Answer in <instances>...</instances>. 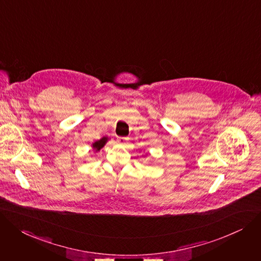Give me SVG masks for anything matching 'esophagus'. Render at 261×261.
Segmentation results:
<instances>
[{"label":"esophagus","mask_w":261,"mask_h":261,"mask_svg":"<svg viewBox=\"0 0 261 261\" xmlns=\"http://www.w3.org/2000/svg\"><path fill=\"white\" fill-rule=\"evenodd\" d=\"M117 141L121 145H126L127 144V138L126 137H117Z\"/></svg>","instance_id":"34e87169"}]
</instances>
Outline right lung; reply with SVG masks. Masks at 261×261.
Instances as JSON below:
<instances>
[{
    "mask_svg": "<svg viewBox=\"0 0 261 261\" xmlns=\"http://www.w3.org/2000/svg\"><path fill=\"white\" fill-rule=\"evenodd\" d=\"M108 140H109V138H108L107 136H104V137H102L101 139H99V140H97V141H94V143L91 145L92 151H93L94 153L99 152V151L107 144Z\"/></svg>",
    "mask_w": 261,
    "mask_h": 261,
    "instance_id": "right-lung-1",
    "label": "right lung"
}]
</instances>
